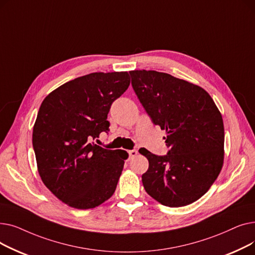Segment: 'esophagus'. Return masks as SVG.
I'll return each mask as SVG.
<instances>
[{"mask_svg":"<svg viewBox=\"0 0 255 255\" xmlns=\"http://www.w3.org/2000/svg\"><path fill=\"white\" fill-rule=\"evenodd\" d=\"M128 154H129V158H130V159H132V158L136 157V155H137V151H136V150H130V151L128 152Z\"/></svg>","mask_w":255,"mask_h":255,"instance_id":"esophagus-1","label":"esophagus"}]
</instances>
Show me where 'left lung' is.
<instances>
[{"label": "left lung", "mask_w": 255, "mask_h": 255, "mask_svg": "<svg viewBox=\"0 0 255 255\" xmlns=\"http://www.w3.org/2000/svg\"><path fill=\"white\" fill-rule=\"evenodd\" d=\"M131 85L153 124L166 131L169 151L141 148L149 168L144 189L161 205L184 207L202 197L223 165L224 127L215 102L203 88L154 70L129 72Z\"/></svg>", "instance_id": "1"}]
</instances>
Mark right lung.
I'll return each mask as SVG.
<instances>
[{
	"instance_id": "right-lung-1",
	"label": "right lung",
	"mask_w": 255,
	"mask_h": 255,
	"mask_svg": "<svg viewBox=\"0 0 255 255\" xmlns=\"http://www.w3.org/2000/svg\"><path fill=\"white\" fill-rule=\"evenodd\" d=\"M128 72H95L52 91L33 128L37 167L47 188L66 205L98 207L115 192L128 154L92 142L110 130L112 103L128 89Z\"/></svg>"
}]
</instances>
